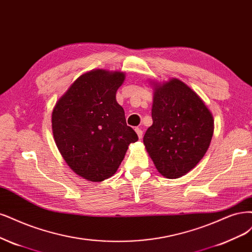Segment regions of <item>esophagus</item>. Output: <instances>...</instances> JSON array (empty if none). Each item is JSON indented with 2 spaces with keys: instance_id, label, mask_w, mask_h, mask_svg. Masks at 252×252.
Returning <instances> with one entry per match:
<instances>
[{
  "instance_id": "34e87169",
  "label": "esophagus",
  "mask_w": 252,
  "mask_h": 252,
  "mask_svg": "<svg viewBox=\"0 0 252 252\" xmlns=\"http://www.w3.org/2000/svg\"><path fill=\"white\" fill-rule=\"evenodd\" d=\"M135 132L138 136V138H142L143 137V130L140 129V128H135Z\"/></svg>"
}]
</instances>
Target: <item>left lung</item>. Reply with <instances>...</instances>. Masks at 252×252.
<instances>
[{
  "label": "left lung",
  "instance_id": "1",
  "mask_svg": "<svg viewBox=\"0 0 252 252\" xmlns=\"http://www.w3.org/2000/svg\"><path fill=\"white\" fill-rule=\"evenodd\" d=\"M152 121L144 145L158 171L174 179L201 160L214 133V119L198 94L178 79L156 85Z\"/></svg>",
  "mask_w": 252,
  "mask_h": 252
}]
</instances>
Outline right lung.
<instances>
[{
  "label": "right lung",
  "mask_w": 252,
  "mask_h": 252,
  "mask_svg": "<svg viewBox=\"0 0 252 252\" xmlns=\"http://www.w3.org/2000/svg\"><path fill=\"white\" fill-rule=\"evenodd\" d=\"M124 79L121 72L86 73L70 86L52 112V130L59 152L76 174L88 180L111 177L128 146L138 140L116 100Z\"/></svg>",
  "instance_id": "add662e5"
}]
</instances>
